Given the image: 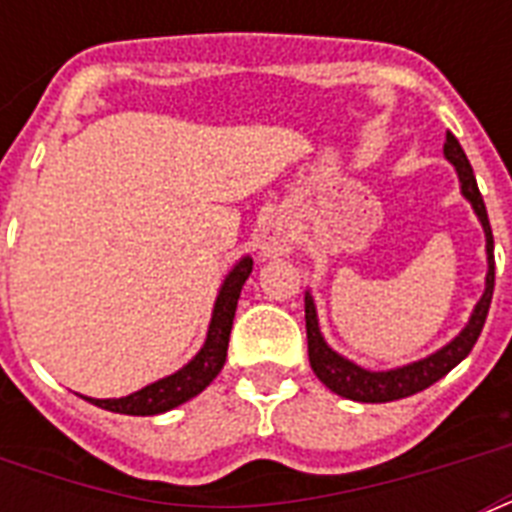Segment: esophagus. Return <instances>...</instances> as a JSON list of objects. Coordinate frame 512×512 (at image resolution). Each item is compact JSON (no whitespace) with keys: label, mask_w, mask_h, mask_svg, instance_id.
I'll use <instances>...</instances> for the list:
<instances>
[{"label":"esophagus","mask_w":512,"mask_h":512,"mask_svg":"<svg viewBox=\"0 0 512 512\" xmlns=\"http://www.w3.org/2000/svg\"><path fill=\"white\" fill-rule=\"evenodd\" d=\"M292 244H295V225L284 212H276V215L268 217L260 233H257V255L263 260L287 255Z\"/></svg>","instance_id":"34e87169"}]
</instances>
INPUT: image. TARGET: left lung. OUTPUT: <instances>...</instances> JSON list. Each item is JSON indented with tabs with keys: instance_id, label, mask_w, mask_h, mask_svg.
I'll return each instance as SVG.
<instances>
[{
	"instance_id": "8db88e82",
	"label": "left lung",
	"mask_w": 512,
	"mask_h": 512,
	"mask_svg": "<svg viewBox=\"0 0 512 512\" xmlns=\"http://www.w3.org/2000/svg\"><path fill=\"white\" fill-rule=\"evenodd\" d=\"M446 162L452 164L460 180V193L468 199V204L476 212L478 223L484 228L486 239V281L484 295L476 303L473 313H470L468 324L460 329V335L452 337L444 348H438L436 353L412 361V364L396 366V369H382V372H372L358 366L356 361H350L342 353H337L319 327V313H316V303H313L311 289L305 292V329H308V358H311L313 374L327 385L332 393L350 401H361V404H385V401H398V398L414 396L420 390L430 388L433 382H438L444 374H449L454 366L460 364L462 358L468 356L473 345H476L481 329H484L486 313L492 305L494 292V239L492 225H489V215H486L484 199L478 191L476 175L470 167L468 156L462 151L460 140L454 138L452 132H446L444 143Z\"/></svg>"
}]
</instances>
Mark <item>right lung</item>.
I'll use <instances>...</instances> for the list:
<instances>
[{"label":"right lung","mask_w":512,"mask_h":512,"mask_svg":"<svg viewBox=\"0 0 512 512\" xmlns=\"http://www.w3.org/2000/svg\"><path fill=\"white\" fill-rule=\"evenodd\" d=\"M252 273V257L244 255L236 260L231 271L225 273L223 284L217 289L215 308H212V319H209L207 337L199 353L180 366L177 372L167 374L162 380L151 382L146 388L135 390L130 396L122 398H90L82 396L84 401L108 409L116 414H132V417H151V414L170 412L175 406L191 401L193 396H199L201 390L207 388L209 382L215 380L228 356V337H231L233 316H236V305H239V295L244 281Z\"/></svg>","instance_id":"1"}]
</instances>
